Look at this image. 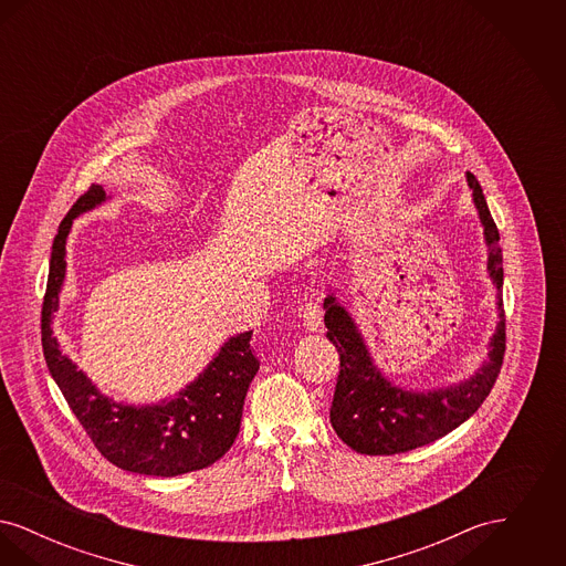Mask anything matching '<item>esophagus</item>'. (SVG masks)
<instances>
[{"mask_svg":"<svg viewBox=\"0 0 566 566\" xmlns=\"http://www.w3.org/2000/svg\"><path fill=\"white\" fill-rule=\"evenodd\" d=\"M323 305L318 301H307L301 307V318L307 331H321L323 328Z\"/></svg>","mask_w":566,"mask_h":566,"instance_id":"34e87169","label":"esophagus"}]
</instances>
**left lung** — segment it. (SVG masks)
Wrapping results in <instances>:
<instances>
[{"mask_svg":"<svg viewBox=\"0 0 566 566\" xmlns=\"http://www.w3.org/2000/svg\"><path fill=\"white\" fill-rule=\"evenodd\" d=\"M473 203L484 227L488 245V273L499 289V323L490 339L488 360L475 376L437 390H407L384 376L365 346L350 314L335 295L324 298L326 337L339 352V376L331 405V424L337 437L358 454L390 457L401 454L454 431L469 420L490 395L501 374L505 354V312H503V252L499 229L490 216L478 178L467 171Z\"/></svg>","mask_w":566,"mask_h":566,"instance_id":"8db88e82","label":"left lung"}]
</instances>
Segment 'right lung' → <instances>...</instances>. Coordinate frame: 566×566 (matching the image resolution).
<instances>
[{
	"mask_svg": "<svg viewBox=\"0 0 566 566\" xmlns=\"http://www.w3.org/2000/svg\"><path fill=\"white\" fill-rule=\"evenodd\" d=\"M106 199V190L93 185L59 224L42 307V348L49 371L95 448L118 469L155 478L206 469L224 457L240 432L243 399L259 371V358L250 348L252 331L229 337L203 374L174 399L157 405L116 403L102 395L61 354L53 335L51 324L65 280V243L72 222Z\"/></svg>",
	"mask_w": 566,
	"mask_h": 566,
	"instance_id": "1",
	"label": "right lung"
}]
</instances>
